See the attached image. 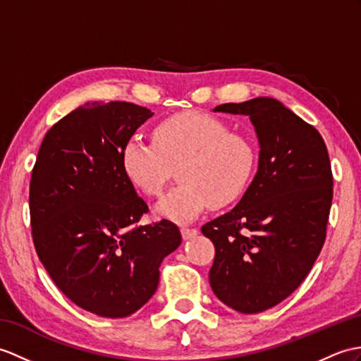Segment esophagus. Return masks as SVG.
I'll use <instances>...</instances> for the list:
<instances>
[{
    "label": "esophagus",
    "instance_id": "34e87169",
    "mask_svg": "<svg viewBox=\"0 0 361 361\" xmlns=\"http://www.w3.org/2000/svg\"><path fill=\"white\" fill-rule=\"evenodd\" d=\"M198 233V231L197 229H190V228H181V235H183V238L184 240H190V238H194L195 235Z\"/></svg>",
    "mask_w": 361,
    "mask_h": 361
}]
</instances>
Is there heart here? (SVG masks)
<instances>
[{
	"mask_svg": "<svg viewBox=\"0 0 361 361\" xmlns=\"http://www.w3.org/2000/svg\"><path fill=\"white\" fill-rule=\"evenodd\" d=\"M120 160L126 178L147 197L160 195L177 167L180 183L158 201L155 211L188 223L207 206L233 203L252 178L257 155L247 138L229 132L216 116L183 112L158 123L152 141L130 138Z\"/></svg>",
	"mask_w": 361,
	"mask_h": 361,
	"instance_id": "heart-1",
	"label": "heart"
}]
</instances>
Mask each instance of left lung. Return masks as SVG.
<instances>
[{"label": "left lung", "instance_id": "8db88e82", "mask_svg": "<svg viewBox=\"0 0 361 361\" xmlns=\"http://www.w3.org/2000/svg\"><path fill=\"white\" fill-rule=\"evenodd\" d=\"M214 112L249 116L259 155L237 206L201 228L215 246L209 281L226 306L258 314L289 297L320 254L334 192L329 154L314 126L279 99L258 97Z\"/></svg>", "mask_w": 361, "mask_h": 361}]
</instances>
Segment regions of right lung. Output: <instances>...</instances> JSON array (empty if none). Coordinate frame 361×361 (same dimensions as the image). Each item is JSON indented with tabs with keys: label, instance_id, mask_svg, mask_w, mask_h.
I'll return each instance as SVG.
<instances>
[{
	"label": "right lung",
	"instance_id": "obj_1",
	"mask_svg": "<svg viewBox=\"0 0 361 361\" xmlns=\"http://www.w3.org/2000/svg\"><path fill=\"white\" fill-rule=\"evenodd\" d=\"M154 112L86 103L54 124L30 180L32 237L63 294L107 318L137 312L155 294L163 258L181 245L172 221L137 226L149 211L121 169V150Z\"/></svg>",
	"mask_w": 361,
	"mask_h": 361
}]
</instances>
